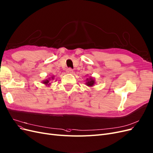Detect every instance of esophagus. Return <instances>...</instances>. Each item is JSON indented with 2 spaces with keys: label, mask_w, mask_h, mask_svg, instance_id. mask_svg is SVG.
<instances>
[{
  "label": "esophagus",
  "mask_w": 153,
  "mask_h": 153,
  "mask_svg": "<svg viewBox=\"0 0 153 153\" xmlns=\"http://www.w3.org/2000/svg\"><path fill=\"white\" fill-rule=\"evenodd\" d=\"M66 72H67L68 73H70V74H71V73H73V70L71 69V68H68V69L67 71H66Z\"/></svg>",
  "instance_id": "esophagus-1"
}]
</instances>
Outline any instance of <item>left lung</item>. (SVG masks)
I'll list each match as a JSON object with an SVG mask.
<instances>
[{
	"label": "left lung",
	"mask_w": 153,
	"mask_h": 153,
	"mask_svg": "<svg viewBox=\"0 0 153 153\" xmlns=\"http://www.w3.org/2000/svg\"><path fill=\"white\" fill-rule=\"evenodd\" d=\"M86 81L87 82H86L85 84L88 87H92L95 83L94 79H93L92 77H91L90 78H87Z\"/></svg>",
	"instance_id": "1"
}]
</instances>
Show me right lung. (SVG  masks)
I'll return each mask as SVG.
<instances>
[{"mask_svg": "<svg viewBox=\"0 0 153 153\" xmlns=\"http://www.w3.org/2000/svg\"><path fill=\"white\" fill-rule=\"evenodd\" d=\"M49 80H50V78L48 79V80H47V79H46V80H44L43 83H44V84H45V85H49V84H48V83H49L50 84V83H49Z\"/></svg>", "mask_w": 153, "mask_h": 153, "instance_id": "add662e5", "label": "right lung"}]
</instances>
